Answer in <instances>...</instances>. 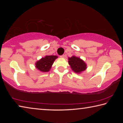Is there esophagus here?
Instances as JSON below:
<instances>
[{
	"label": "esophagus",
	"mask_w": 123,
	"mask_h": 123,
	"mask_svg": "<svg viewBox=\"0 0 123 123\" xmlns=\"http://www.w3.org/2000/svg\"><path fill=\"white\" fill-rule=\"evenodd\" d=\"M64 57H65V55H62L61 56H60V57H61V58H64Z\"/></svg>",
	"instance_id": "esophagus-1"
}]
</instances>
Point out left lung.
<instances>
[{
    "mask_svg": "<svg viewBox=\"0 0 123 123\" xmlns=\"http://www.w3.org/2000/svg\"><path fill=\"white\" fill-rule=\"evenodd\" d=\"M69 64L74 72L79 73L86 69V64L80 58L72 56L69 58Z\"/></svg>",
    "mask_w": 123,
    "mask_h": 123,
    "instance_id": "1",
    "label": "left lung"
}]
</instances>
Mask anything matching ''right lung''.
I'll use <instances>...</instances> for the list:
<instances>
[{"label":"right lung","instance_id":"add662e5","mask_svg":"<svg viewBox=\"0 0 123 123\" xmlns=\"http://www.w3.org/2000/svg\"><path fill=\"white\" fill-rule=\"evenodd\" d=\"M56 58H57V56H46L36 62V67L43 72H49L51 66L53 65V62Z\"/></svg>","mask_w":123,"mask_h":123}]
</instances>
